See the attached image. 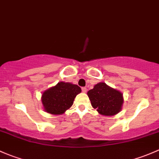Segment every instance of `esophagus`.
<instances>
[{
    "mask_svg": "<svg viewBox=\"0 0 159 159\" xmlns=\"http://www.w3.org/2000/svg\"><path fill=\"white\" fill-rule=\"evenodd\" d=\"M82 91H83V93H86L87 89L86 87H82Z\"/></svg>",
    "mask_w": 159,
    "mask_h": 159,
    "instance_id": "obj_1",
    "label": "esophagus"
}]
</instances>
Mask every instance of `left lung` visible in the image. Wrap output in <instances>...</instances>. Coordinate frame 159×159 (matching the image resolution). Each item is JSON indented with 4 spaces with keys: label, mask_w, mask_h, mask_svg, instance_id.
<instances>
[{
    "label": "left lung",
    "mask_w": 159,
    "mask_h": 159,
    "mask_svg": "<svg viewBox=\"0 0 159 159\" xmlns=\"http://www.w3.org/2000/svg\"><path fill=\"white\" fill-rule=\"evenodd\" d=\"M87 95L92 106L101 115L114 116L122 109L123 104L122 93L105 83L95 85L93 89L88 91Z\"/></svg>",
    "instance_id": "left-lung-1"
}]
</instances>
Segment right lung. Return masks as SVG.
Masks as SVG:
<instances>
[{"instance_id": "1", "label": "right lung", "mask_w": 159, "mask_h": 159, "mask_svg": "<svg viewBox=\"0 0 159 159\" xmlns=\"http://www.w3.org/2000/svg\"><path fill=\"white\" fill-rule=\"evenodd\" d=\"M80 93L81 88L77 85L60 82L43 92L41 101L44 110L53 115L64 113L71 107L76 95Z\"/></svg>"}]
</instances>
